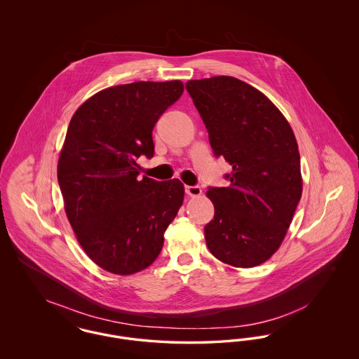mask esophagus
I'll use <instances>...</instances> for the list:
<instances>
[{"instance_id": "esophagus-1", "label": "esophagus", "mask_w": 359, "mask_h": 359, "mask_svg": "<svg viewBox=\"0 0 359 359\" xmlns=\"http://www.w3.org/2000/svg\"><path fill=\"white\" fill-rule=\"evenodd\" d=\"M186 194H187L188 196H192V198L201 196L202 195V188L198 187V186H187L186 187Z\"/></svg>"}]
</instances>
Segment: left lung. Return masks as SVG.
I'll return each mask as SVG.
<instances>
[{
    "instance_id": "obj_1",
    "label": "left lung",
    "mask_w": 359,
    "mask_h": 359,
    "mask_svg": "<svg viewBox=\"0 0 359 359\" xmlns=\"http://www.w3.org/2000/svg\"><path fill=\"white\" fill-rule=\"evenodd\" d=\"M186 88L214 154L233 167L229 187L205 192L215 210L205 243L231 266L261 265L278 250L302 198L296 137L276 104L237 78L188 81Z\"/></svg>"
}]
</instances>
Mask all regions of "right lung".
<instances>
[{
    "label": "right lung",
    "instance_id": "obj_1",
    "mask_svg": "<svg viewBox=\"0 0 359 359\" xmlns=\"http://www.w3.org/2000/svg\"><path fill=\"white\" fill-rule=\"evenodd\" d=\"M183 91L180 81L113 86L69 121L57 161L65 211L86 255L110 273L152 265L183 205L179 179L138 180L137 164L140 156H154V123Z\"/></svg>",
    "mask_w": 359,
    "mask_h": 359
}]
</instances>
